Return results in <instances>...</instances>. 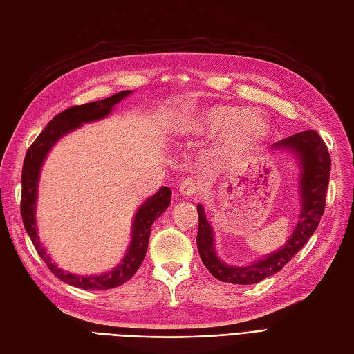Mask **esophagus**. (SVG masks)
<instances>
[{"mask_svg": "<svg viewBox=\"0 0 354 354\" xmlns=\"http://www.w3.org/2000/svg\"><path fill=\"white\" fill-rule=\"evenodd\" d=\"M201 187L199 180L196 178H186L183 183L180 185V195H183L186 198H190L198 194V190Z\"/></svg>", "mask_w": 354, "mask_h": 354, "instance_id": "1", "label": "esophagus"}]
</instances>
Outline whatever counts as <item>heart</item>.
I'll use <instances>...</instances> for the list:
<instances>
[{"mask_svg": "<svg viewBox=\"0 0 354 354\" xmlns=\"http://www.w3.org/2000/svg\"><path fill=\"white\" fill-rule=\"evenodd\" d=\"M269 130L266 118L232 106H214L205 111H192L181 121L180 131L189 138L223 134L224 145L233 152H243L261 142Z\"/></svg>", "mask_w": 354, "mask_h": 354, "instance_id": "1", "label": "heart"}]
</instances>
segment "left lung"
Wrapping results in <instances>:
<instances>
[{
	"label": "left lung",
	"instance_id": "obj_1",
	"mask_svg": "<svg viewBox=\"0 0 354 354\" xmlns=\"http://www.w3.org/2000/svg\"><path fill=\"white\" fill-rule=\"evenodd\" d=\"M277 151L292 152L299 164V209L298 221L291 236L282 248L266 255L264 259L248 266H229L223 263L214 248V232L207 220L205 209L198 203V236L196 245L203 266L216 279L234 285H252L281 272L283 266L303 248L317 229L324 216L326 190L330 174V156L328 147L315 130L289 136L272 146Z\"/></svg>",
	"mask_w": 354,
	"mask_h": 354
}]
</instances>
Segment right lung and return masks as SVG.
Returning <instances> with one entry per match:
<instances>
[{
    "mask_svg": "<svg viewBox=\"0 0 354 354\" xmlns=\"http://www.w3.org/2000/svg\"><path fill=\"white\" fill-rule=\"evenodd\" d=\"M133 91L125 90L120 91L108 99L99 102L85 103L81 106H72L66 111L60 112L47 124L44 130L37 137V140L30 145L28 149L24 168H22V201H20V214H22L24 226L29 234V238L34 243L37 252L47 264L50 272L55 274L62 282H66L72 286H77L87 291H103V289H112L130 281L131 277L142 266L143 259L147 251L149 236H151L153 221L162 214L171 202V189L160 187L156 194L151 198H147L134 216L133 221V234L131 243L128 246L127 254L121 263L118 264L113 270H109L102 274L95 276H80L72 274L59 269L53 263L50 255L46 252L44 246L41 245V241L37 233V220H35V208H37V195H38V180L41 167L44 164L47 153L50 149L57 143L59 138L65 134L77 130L82 124L93 122L103 120L108 116L113 106L120 103L127 95H130Z\"/></svg>",
    "mask_w": 354,
    "mask_h": 354,
    "instance_id": "right-lung-1",
    "label": "right lung"
}]
</instances>
